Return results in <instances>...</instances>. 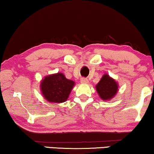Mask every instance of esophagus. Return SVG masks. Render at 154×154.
I'll return each mask as SVG.
<instances>
[{
  "label": "esophagus",
  "mask_w": 154,
  "mask_h": 154,
  "mask_svg": "<svg viewBox=\"0 0 154 154\" xmlns=\"http://www.w3.org/2000/svg\"><path fill=\"white\" fill-rule=\"evenodd\" d=\"M81 83H88L89 81H88V79H85V78H81Z\"/></svg>",
  "instance_id": "1"
}]
</instances>
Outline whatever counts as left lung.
<instances>
[{
	"label": "left lung",
	"instance_id": "8db88e82",
	"mask_svg": "<svg viewBox=\"0 0 154 154\" xmlns=\"http://www.w3.org/2000/svg\"><path fill=\"white\" fill-rule=\"evenodd\" d=\"M96 89L102 100H109L116 94L118 84L109 75L105 74L96 85Z\"/></svg>",
	"mask_w": 154,
	"mask_h": 154
}]
</instances>
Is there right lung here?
I'll use <instances>...</instances> for the list:
<instances>
[{"label": "right lung", "mask_w": 154, "mask_h": 154, "mask_svg": "<svg viewBox=\"0 0 154 154\" xmlns=\"http://www.w3.org/2000/svg\"><path fill=\"white\" fill-rule=\"evenodd\" d=\"M74 82L67 79L62 73L46 76L41 83L43 97L50 102L62 103L69 97Z\"/></svg>", "instance_id": "1"}]
</instances>
